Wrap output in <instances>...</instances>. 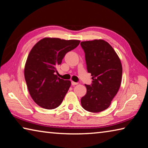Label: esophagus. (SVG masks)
I'll return each mask as SVG.
<instances>
[{
  "mask_svg": "<svg viewBox=\"0 0 148 148\" xmlns=\"http://www.w3.org/2000/svg\"><path fill=\"white\" fill-rule=\"evenodd\" d=\"M78 82H74L72 81V86H75V85H78Z\"/></svg>",
  "mask_w": 148,
  "mask_h": 148,
  "instance_id": "esophagus-1",
  "label": "esophagus"
}]
</instances>
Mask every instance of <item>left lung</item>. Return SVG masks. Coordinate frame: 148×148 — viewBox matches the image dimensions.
<instances>
[{
    "label": "left lung",
    "mask_w": 148,
    "mask_h": 148,
    "mask_svg": "<svg viewBox=\"0 0 148 148\" xmlns=\"http://www.w3.org/2000/svg\"><path fill=\"white\" fill-rule=\"evenodd\" d=\"M85 53L87 70L93 79L85 86L86 94L82 97V106L86 111L99 112L107 109L118 92L123 68L113 48L102 39L81 42Z\"/></svg>",
    "instance_id": "1"
}]
</instances>
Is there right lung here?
I'll return each mask as SVG.
<instances>
[{"instance_id":"obj_1","label":"right lung","mask_w":148,"mask_h":148,"mask_svg":"<svg viewBox=\"0 0 148 148\" xmlns=\"http://www.w3.org/2000/svg\"><path fill=\"white\" fill-rule=\"evenodd\" d=\"M79 40L45 37L33 47L25 64L28 91L39 106L53 109L61 104L71 82L58 78L55 72L66 54L79 44Z\"/></svg>"}]
</instances>
